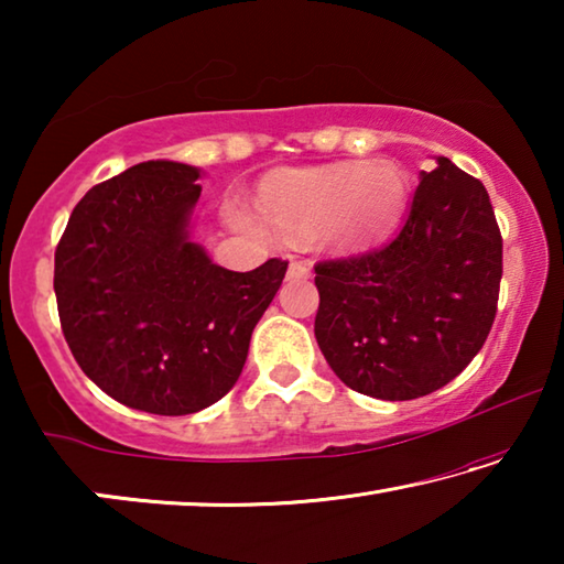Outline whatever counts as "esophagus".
<instances>
[{"mask_svg": "<svg viewBox=\"0 0 564 564\" xmlns=\"http://www.w3.org/2000/svg\"><path fill=\"white\" fill-rule=\"evenodd\" d=\"M311 275V265L305 261H291L289 265V279L295 281V279H308Z\"/></svg>", "mask_w": 564, "mask_h": 564, "instance_id": "1", "label": "esophagus"}]
</instances>
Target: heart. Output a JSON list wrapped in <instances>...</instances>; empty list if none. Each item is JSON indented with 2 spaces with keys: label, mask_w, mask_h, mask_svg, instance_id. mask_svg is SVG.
Segmentation results:
<instances>
[{
  "label": "heart",
  "mask_w": 564,
  "mask_h": 564,
  "mask_svg": "<svg viewBox=\"0 0 564 564\" xmlns=\"http://www.w3.org/2000/svg\"><path fill=\"white\" fill-rule=\"evenodd\" d=\"M405 202V181L390 164H328L275 171L259 188L263 217L234 204L228 218L259 238H316L352 248L373 241Z\"/></svg>",
  "instance_id": "heart-1"
}]
</instances>
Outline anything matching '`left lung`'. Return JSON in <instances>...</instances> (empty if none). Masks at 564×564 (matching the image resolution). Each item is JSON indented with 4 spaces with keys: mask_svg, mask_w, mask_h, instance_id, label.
Masks as SVG:
<instances>
[{
    "mask_svg": "<svg viewBox=\"0 0 564 564\" xmlns=\"http://www.w3.org/2000/svg\"><path fill=\"white\" fill-rule=\"evenodd\" d=\"M386 243L316 265V340L343 383L413 400L460 376L492 328L502 236L480 181L437 156Z\"/></svg>",
    "mask_w": 564,
    "mask_h": 564,
    "instance_id": "left-lung-1",
    "label": "left lung"
}]
</instances>
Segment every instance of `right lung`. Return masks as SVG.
<instances>
[{
  "label": "right lung",
  "instance_id": "1",
  "mask_svg": "<svg viewBox=\"0 0 564 564\" xmlns=\"http://www.w3.org/2000/svg\"><path fill=\"white\" fill-rule=\"evenodd\" d=\"M202 169L144 161L87 191L54 253L64 338L104 393L198 413L236 386L289 261L238 273L191 241Z\"/></svg>",
  "mask_w": 564,
  "mask_h": 564
}]
</instances>
